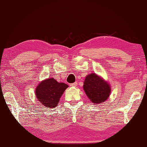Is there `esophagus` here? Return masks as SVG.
<instances>
[{
	"label": "esophagus",
	"instance_id": "obj_1",
	"mask_svg": "<svg viewBox=\"0 0 147 147\" xmlns=\"http://www.w3.org/2000/svg\"><path fill=\"white\" fill-rule=\"evenodd\" d=\"M70 86L71 87H76L77 86V82H74L73 84H70Z\"/></svg>",
	"mask_w": 147,
	"mask_h": 147
}]
</instances>
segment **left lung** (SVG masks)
Segmentation results:
<instances>
[{
	"mask_svg": "<svg viewBox=\"0 0 147 147\" xmlns=\"http://www.w3.org/2000/svg\"><path fill=\"white\" fill-rule=\"evenodd\" d=\"M83 88L91 102L96 104L106 101L111 93L109 84L94 73L86 77Z\"/></svg>",
	"mask_w": 147,
	"mask_h": 147,
	"instance_id": "left-lung-1",
	"label": "left lung"
}]
</instances>
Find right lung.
Instances as JSON below:
<instances>
[{
    "label": "right lung",
    "instance_id": "1",
    "mask_svg": "<svg viewBox=\"0 0 147 147\" xmlns=\"http://www.w3.org/2000/svg\"><path fill=\"white\" fill-rule=\"evenodd\" d=\"M68 85L58 82L55 79L47 78L42 81L36 89V96L39 103L49 108H55Z\"/></svg>",
    "mask_w": 147,
    "mask_h": 147
}]
</instances>
